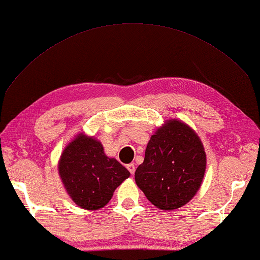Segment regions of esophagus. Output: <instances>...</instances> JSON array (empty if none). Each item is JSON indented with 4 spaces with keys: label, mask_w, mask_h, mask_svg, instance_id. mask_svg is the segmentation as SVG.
<instances>
[{
    "label": "esophagus",
    "mask_w": 260,
    "mask_h": 260,
    "mask_svg": "<svg viewBox=\"0 0 260 260\" xmlns=\"http://www.w3.org/2000/svg\"><path fill=\"white\" fill-rule=\"evenodd\" d=\"M127 170L129 171L131 174H134L135 173V165L133 164V162H131V164L127 165Z\"/></svg>",
    "instance_id": "34e87169"
}]
</instances>
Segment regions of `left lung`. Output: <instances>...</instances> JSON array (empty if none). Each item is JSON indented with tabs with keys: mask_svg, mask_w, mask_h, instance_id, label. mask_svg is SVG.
Masks as SVG:
<instances>
[{
	"mask_svg": "<svg viewBox=\"0 0 260 260\" xmlns=\"http://www.w3.org/2000/svg\"><path fill=\"white\" fill-rule=\"evenodd\" d=\"M205 166L206 155L197 134L183 122L170 120L151 136L135 181L153 205L170 211L195 196Z\"/></svg>",
	"mask_w": 260,
	"mask_h": 260,
	"instance_id": "obj_1",
	"label": "left lung"
}]
</instances>
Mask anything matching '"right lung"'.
Returning a JSON list of instances; mask_svg holds the SVG:
<instances>
[{
	"label": "right lung",
	"instance_id": "1",
	"mask_svg": "<svg viewBox=\"0 0 260 260\" xmlns=\"http://www.w3.org/2000/svg\"><path fill=\"white\" fill-rule=\"evenodd\" d=\"M58 171L74 203L87 210L107 205L116 188L131 175L119 161L104 155L101 142L85 135L65 148Z\"/></svg>",
	"mask_w": 260,
	"mask_h": 260
}]
</instances>
